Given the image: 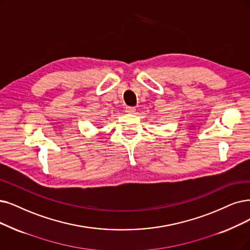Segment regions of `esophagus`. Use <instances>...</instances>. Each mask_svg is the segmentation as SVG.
Returning a JSON list of instances; mask_svg holds the SVG:
<instances>
[{"label": "esophagus", "instance_id": "34e87169", "mask_svg": "<svg viewBox=\"0 0 250 250\" xmlns=\"http://www.w3.org/2000/svg\"><path fill=\"white\" fill-rule=\"evenodd\" d=\"M135 107L134 106H126V113H129V114H134L135 113Z\"/></svg>", "mask_w": 250, "mask_h": 250}]
</instances>
